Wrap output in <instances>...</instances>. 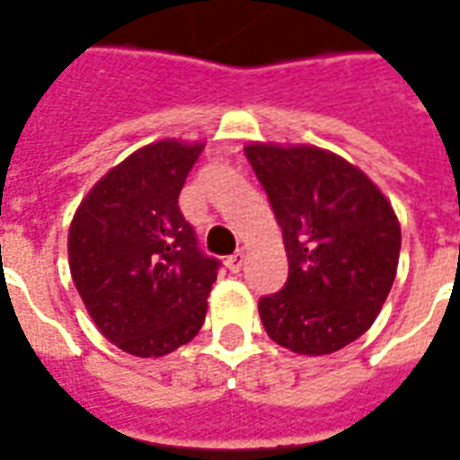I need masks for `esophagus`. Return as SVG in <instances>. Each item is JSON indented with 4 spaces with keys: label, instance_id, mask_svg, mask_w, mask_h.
Listing matches in <instances>:
<instances>
[{
    "label": "esophagus",
    "instance_id": "34e87169",
    "mask_svg": "<svg viewBox=\"0 0 460 460\" xmlns=\"http://www.w3.org/2000/svg\"><path fill=\"white\" fill-rule=\"evenodd\" d=\"M244 261H247V254H244L243 250H237V252H234V254H230V257H227L226 267L230 269L233 274H237V271H240V269L244 267Z\"/></svg>",
    "mask_w": 460,
    "mask_h": 460
}]
</instances>
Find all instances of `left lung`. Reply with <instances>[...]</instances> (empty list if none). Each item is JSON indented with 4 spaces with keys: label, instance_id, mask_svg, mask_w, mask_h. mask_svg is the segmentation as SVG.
Returning a JSON list of instances; mask_svg holds the SVG:
<instances>
[{
    "label": "left lung",
    "instance_id": "1",
    "mask_svg": "<svg viewBox=\"0 0 460 460\" xmlns=\"http://www.w3.org/2000/svg\"><path fill=\"white\" fill-rule=\"evenodd\" d=\"M283 230L288 281L259 300L276 344L303 357L340 351L374 324L400 257V223L378 186L315 145L244 147Z\"/></svg>",
    "mask_w": 460,
    "mask_h": 460
}]
</instances>
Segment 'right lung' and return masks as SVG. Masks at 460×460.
<instances>
[{
  "label": "right lung",
  "mask_w": 460,
  "mask_h": 460,
  "mask_svg": "<svg viewBox=\"0 0 460 460\" xmlns=\"http://www.w3.org/2000/svg\"><path fill=\"white\" fill-rule=\"evenodd\" d=\"M203 143L157 140L96 181L72 217L70 271L106 340L140 358L191 341L208 310L217 259L206 257L179 210Z\"/></svg>",
  "instance_id": "1"
}]
</instances>
